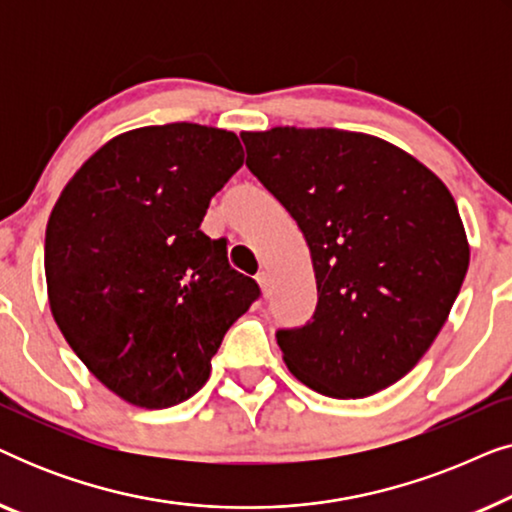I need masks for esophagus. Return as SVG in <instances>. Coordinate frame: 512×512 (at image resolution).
I'll return each mask as SVG.
<instances>
[{"mask_svg":"<svg viewBox=\"0 0 512 512\" xmlns=\"http://www.w3.org/2000/svg\"><path fill=\"white\" fill-rule=\"evenodd\" d=\"M256 282H258V286H261V291L263 293H268L270 291V275H268V270H261L256 275Z\"/></svg>","mask_w":512,"mask_h":512,"instance_id":"esophagus-1","label":"esophagus"}]
</instances>
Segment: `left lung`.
I'll list each match as a JSON object with an SVG mask.
<instances>
[{
	"instance_id": "left-lung-1",
	"label": "left lung",
	"mask_w": 512,
	"mask_h": 512,
	"mask_svg": "<svg viewBox=\"0 0 512 512\" xmlns=\"http://www.w3.org/2000/svg\"><path fill=\"white\" fill-rule=\"evenodd\" d=\"M247 167L310 247L319 303L279 331L286 368L331 398L391 387L429 352L464 284L471 247L429 167L366 132H242Z\"/></svg>"
}]
</instances>
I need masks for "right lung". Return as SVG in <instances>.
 <instances>
[{
	"label": "right lung",
	"instance_id": "1",
	"mask_svg": "<svg viewBox=\"0 0 512 512\" xmlns=\"http://www.w3.org/2000/svg\"><path fill=\"white\" fill-rule=\"evenodd\" d=\"M235 132L144 125L100 146L46 226L51 314L90 373L125 403L163 410L209 380L212 356L258 284L200 230L240 170Z\"/></svg>",
	"mask_w": 512,
	"mask_h": 512
}]
</instances>
